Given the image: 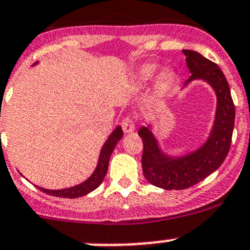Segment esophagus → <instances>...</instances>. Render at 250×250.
Wrapping results in <instances>:
<instances>
[{"label": "esophagus", "instance_id": "obj_1", "mask_svg": "<svg viewBox=\"0 0 250 250\" xmlns=\"http://www.w3.org/2000/svg\"><path fill=\"white\" fill-rule=\"evenodd\" d=\"M122 129L125 133H130L135 129V122L132 117H125L122 120Z\"/></svg>", "mask_w": 250, "mask_h": 250}]
</instances>
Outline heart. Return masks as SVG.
<instances>
[{
  "instance_id": "b5f03b06",
  "label": "heart",
  "mask_w": 250,
  "mask_h": 250,
  "mask_svg": "<svg viewBox=\"0 0 250 250\" xmlns=\"http://www.w3.org/2000/svg\"><path fill=\"white\" fill-rule=\"evenodd\" d=\"M157 70H158V66L156 64L144 65V66H141L139 72H138V80L143 83L150 82L151 80H153ZM172 77H173L172 72H170L169 70H165V71L161 72V75L158 76V84L166 85L170 80H172Z\"/></svg>"
}]
</instances>
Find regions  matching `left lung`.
Instances as JSON below:
<instances>
[{
	"mask_svg": "<svg viewBox=\"0 0 250 250\" xmlns=\"http://www.w3.org/2000/svg\"><path fill=\"white\" fill-rule=\"evenodd\" d=\"M186 64L192 80H203L215 90L216 112L213 129L208 140L198 150L181 156L170 157L158 146L150 125L141 127L138 132L144 144L143 172L146 180L165 190H185L215 172L225 161L230 150L234 125V105L230 87L223 71L195 50L184 49Z\"/></svg>",
	"mask_w": 250,
	"mask_h": 250,
	"instance_id": "left-lung-1",
	"label": "left lung"
}]
</instances>
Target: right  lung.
Segmentation results:
<instances>
[{
  "label": "right lung",
  "instance_id": "right-lung-1",
  "mask_svg": "<svg viewBox=\"0 0 250 250\" xmlns=\"http://www.w3.org/2000/svg\"><path fill=\"white\" fill-rule=\"evenodd\" d=\"M123 137V130L122 128L118 125L115 130L110 134V137L107 138V140L105 141L104 146H103L102 151H100L99 161H98V166L95 168V170L93 172L92 175L87 179L85 181H83L82 184L76 186H72L69 188H62V190H47L43 188H37L41 191H43L44 193L50 196H57V197H62V198H77L81 196H85L89 192H92L93 190L98 188L100 184L104 180L105 175L107 173V168H109V161L110 156L112 153L113 148L117 145V143L122 139Z\"/></svg>",
  "mask_w": 250,
  "mask_h": 250
}]
</instances>
